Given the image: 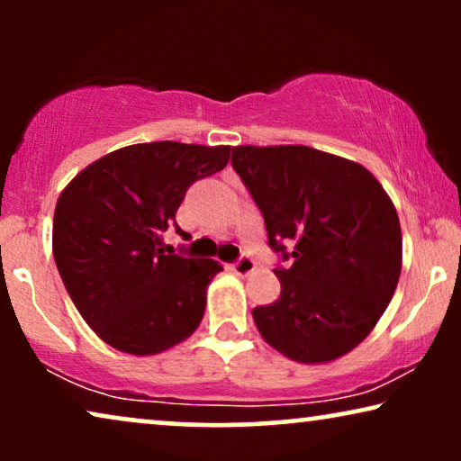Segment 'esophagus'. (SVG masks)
<instances>
[{
    "instance_id": "1",
    "label": "esophagus",
    "mask_w": 461,
    "mask_h": 461,
    "mask_svg": "<svg viewBox=\"0 0 461 461\" xmlns=\"http://www.w3.org/2000/svg\"><path fill=\"white\" fill-rule=\"evenodd\" d=\"M232 270H235V273H237L239 276H248L249 273H254V270H256V262H254V258H249V256H241L235 264H232Z\"/></svg>"
}]
</instances>
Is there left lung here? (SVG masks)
I'll return each instance as SVG.
<instances>
[{
  "label": "left lung",
  "mask_w": 461,
  "mask_h": 461,
  "mask_svg": "<svg viewBox=\"0 0 461 461\" xmlns=\"http://www.w3.org/2000/svg\"><path fill=\"white\" fill-rule=\"evenodd\" d=\"M232 169L262 212L279 300L256 306L258 331L300 363H327L361 344L399 283L402 237L374 174L323 150L235 147Z\"/></svg>",
  "instance_id": "left-lung-1"
}]
</instances>
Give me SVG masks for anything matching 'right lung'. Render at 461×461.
<instances>
[{"instance_id": "right-lung-1", "label": "right lung", "mask_w": 461, "mask_h": 461, "mask_svg": "<svg viewBox=\"0 0 461 461\" xmlns=\"http://www.w3.org/2000/svg\"><path fill=\"white\" fill-rule=\"evenodd\" d=\"M230 147L131 144L75 176L54 212L52 251L75 308L100 339L157 355L197 330L205 292L222 267L163 251V232L188 186L224 169Z\"/></svg>"}]
</instances>
